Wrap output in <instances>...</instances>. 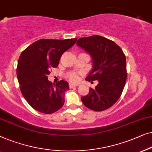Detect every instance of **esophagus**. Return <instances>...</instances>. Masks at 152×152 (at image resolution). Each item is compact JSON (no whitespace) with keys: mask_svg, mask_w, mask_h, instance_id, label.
Wrapping results in <instances>:
<instances>
[{"mask_svg":"<svg viewBox=\"0 0 152 152\" xmlns=\"http://www.w3.org/2000/svg\"><path fill=\"white\" fill-rule=\"evenodd\" d=\"M77 85L76 84H74V83H69V87L70 88H72V87H76Z\"/></svg>","mask_w":152,"mask_h":152,"instance_id":"1","label":"esophagus"}]
</instances>
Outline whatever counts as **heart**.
<instances>
[{
  "label": "heart",
  "mask_w": 152,
  "mask_h": 152,
  "mask_svg": "<svg viewBox=\"0 0 152 152\" xmlns=\"http://www.w3.org/2000/svg\"><path fill=\"white\" fill-rule=\"evenodd\" d=\"M69 78L71 80L75 81V80H77V79H78V76H77L76 74H70V75H69Z\"/></svg>",
  "instance_id": "b5f03b06"
}]
</instances>
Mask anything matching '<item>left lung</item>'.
<instances>
[{
	"label": "left lung",
	"mask_w": 152,
	"mask_h": 152,
	"mask_svg": "<svg viewBox=\"0 0 152 152\" xmlns=\"http://www.w3.org/2000/svg\"><path fill=\"white\" fill-rule=\"evenodd\" d=\"M77 45L90 55L92 69L85 80H98L95 89L81 97L85 107L101 112L112 107L119 99L127 80L126 58L114 41L94 35L79 38Z\"/></svg>",
	"instance_id": "8db88e82"
}]
</instances>
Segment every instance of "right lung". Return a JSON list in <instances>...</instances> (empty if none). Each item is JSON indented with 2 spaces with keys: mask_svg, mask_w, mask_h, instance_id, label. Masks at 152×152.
Listing matches in <instances>:
<instances>
[{
  "mask_svg": "<svg viewBox=\"0 0 152 152\" xmlns=\"http://www.w3.org/2000/svg\"><path fill=\"white\" fill-rule=\"evenodd\" d=\"M76 40L40 39L21 53L16 69L20 91L29 105L38 112L52 114L65 103V93L69 89L68 83L61 80L54 85L48 76Z\"/></svg>",
  "mask_w": 152,
  "mask_h": 152,
  "instance_id": "obj_1",
  "label": "right lung"
}]
</instances>
